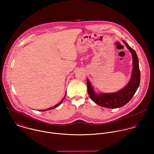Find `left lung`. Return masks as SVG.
<instances>
[{
	"label": "left lung",
	"mask_w": 154,
	"mask_h": 154,
	"mask_svg": "<svg viewBox=\"0 0 154 154\" xmlns=\"http://www.w3.org/2000/svg\"><path fill=\"white\" fill-rule=\"evenodd\" d=\"M123 42L131 53L133 59L132 75L128 84L124 88L115 92L97 93L87 78L88 94L91 99L101 107L116 109L124 106L132 99L139 86L140 73L137 56L135 51L124 40Z\"/></svg>",
	"instance_id": "obj_1"
}]
</instances>
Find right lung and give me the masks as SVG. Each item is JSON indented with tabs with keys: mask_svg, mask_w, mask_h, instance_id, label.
<instances>
[{
	"mask_svg": "<svg viewBox=\"0 0 154 154\" xmlns=\"http://www.w3.org/2000/svg\"><path fill=\"white\" fill-rule=\"evenodd\" d=\"M66 93L65 94V96H64V97H63V98L58 103V104H57L56 106H53V107H50V108H48V109H45V110H38V111H47V110H52V109H55V108H56V107H59L61 104H62V103L63 102V100L65 99V96H66Z\"/></svg>",
	"mask_w": 154,
	"mask_h": 154,
	"instance_id": "obj_1",
	"label": "right lung"
}]
</instances>
